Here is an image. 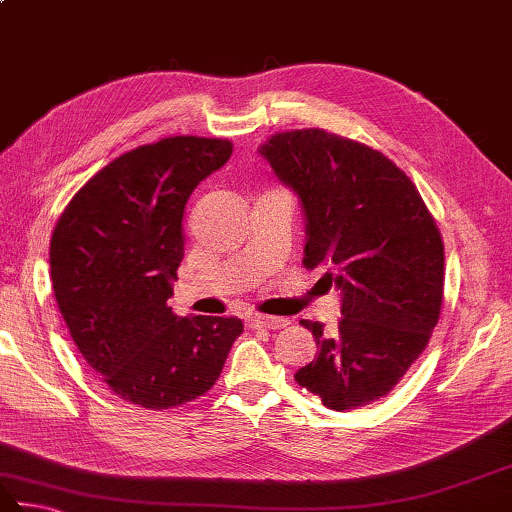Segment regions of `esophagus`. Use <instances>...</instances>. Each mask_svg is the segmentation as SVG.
<instances>
[{"mask_svg":"<svg viewBox=\"0 0 512 512\" xmlns=\"http://www.w3.org/2000/svg\"><path fill=\"white\" fill-rule=\"evenodd\" d=\"M248 329H282L288 324L286 318H273V315H250L246 320Z\"/></svg>","mask_w":512,"mask_h":512,"instance_id":"34e87169","label":"esophagus"}]
</instances>
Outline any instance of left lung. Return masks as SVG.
Listing matches in <instances>:
<instances>
[{"label": "left lung", "mask_w": 512, "mask_h": 512, "mask_svg": "<svg viewBox=\"0 0 512 512\" xmlns=\"http://www.w3.org/2000/svg\"><path fill=\"white\" fill-rule=\"evenodd\" d=\"M306 219L304 266L342 291L333 336L302 320L318 356L295 380L329 410H358L401 383L439 322L445 255L436 221L401 167L324 129L280 132L259 145Z\"/></svg>", "instance_id": "1"}]
</instances>
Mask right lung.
<instances>
[{
  "label": "right lung",
  "mask_w": 512,
  "mask_h": 512,
  "mask_svg": "<svg viewBox=\"0 0 512 512\" xmlns=\"http://www.w3.org/2000/svg\"><path fill=\"white\" fill-rule=\"evenodd\" d=\"M232 154L228 138L170 136L102 167L73 194L51 237L58 309L89 367L147 410L194 401L221 376L239 318H176L183 210Z\"/></svg>",
  "instance_id": "add662e5"
}]
</instances>
